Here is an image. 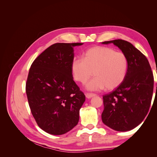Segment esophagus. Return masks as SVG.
Wrapping results in <instances>:
<instances>
[{
  "mask_svg": "<svg viewBox=\"0 0 157 157\" xmlns=\"http://www.w3.org/2000/svg\"><path fill=\"white\" fill-rule=\"evenodd\" d=\"M95 96H96V94H90V93H86V97L88 99L91 98H92V97H94Z\"/></svg>",
  "mask_w": 157,
  "mask_h": 157,
  "instance_id": "esophagus-1",
  "label": "esophagus"
}]
</instances>
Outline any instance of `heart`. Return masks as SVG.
<instances>
[{"label": "heart", "instance_id": "heart-1", "mask_svg": "<svg viewBox=\"0 0 157 157\" xmlns=\"http://www.w3.org/2000/svg\"><path fill=\"white\" fill-rule=\"evenodd\" d=\"M128 60L122 52L104 46H95L86 51L83 59H75L71 71L75 80L86 84L90 91L117 88L124 81L128 72Z\"/></svg>", "mask_w": 157, "mask_h": 157}]
</instances>
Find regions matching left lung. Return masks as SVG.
Listing matches in <instances>:
<instances>
[{"label":"left lung","instance_id":"8db88e82","mask_svg":"<svg viewBox=\"0 0 157 157\" xmlns=\"http://www.w3.org/2000/svg\"><path fill=\"white\" fill-rule=\"evenodd\" d=\"M117 46L128 60L126 77L115 90L103 96V122L116 131L126 132L141 124L149 112L154 77L148 59L130 42L122 39L103 42Z\"/></svg>","mask_w":157,"mask_h":157}]
</instances>
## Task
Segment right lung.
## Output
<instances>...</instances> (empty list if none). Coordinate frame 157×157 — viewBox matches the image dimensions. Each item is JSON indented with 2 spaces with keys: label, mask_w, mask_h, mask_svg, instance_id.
I'll return each mask as SVG.
<instances>
[{
  "label": "right lung",
  "mask_w": 157,
  "mask_h": 157,
  "mask_svg": "<svg viewBox=\"0 0 157 157\" xmlns=\"http://www.w3.org/2000/svg\"><path fill=\"white\" fill-rule=\"evenodd\" d=\"M83 43H55L34 60L25 90L32 115L42 130L62 135L78 124L85 95L73 80L74 48Z\"/></svg>",
  "instance_id": "1"
}]
</instances>
